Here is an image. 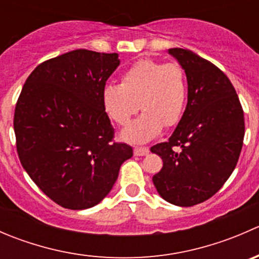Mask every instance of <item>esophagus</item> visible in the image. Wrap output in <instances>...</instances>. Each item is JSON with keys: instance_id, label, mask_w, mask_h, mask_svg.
I'll return each mask as SVG.
<instances>
[{"instance_id": "esophagus-1", "label": "esophagus", "mask_w": 259, "mask_h": 259, "mask_svg": "<svg viewBox=\"0 0 259 259\" xmlns=\"http://www.w3.org/2000/svg\"><path fill=\"white\" fill-rule=\"evenodd\" d=\"M134 154L137 156L148 155V154H149V149L148 148H144V146H137V148L134 149Z\"/></svg>"}]
</instances>
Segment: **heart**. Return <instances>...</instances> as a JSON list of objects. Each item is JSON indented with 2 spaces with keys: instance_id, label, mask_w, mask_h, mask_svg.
I'll use <instances>...</instances> for the list:
<instances>
[{
  "instance_id": "obj_1",
  "label": "heart",
  "mask_w": 259,
  "mask_h": 259,
  "mask_svg": "<svg viewBox=\"0 0 259 259\" xmlns=\"http://www.w3.org/2000/svg\"><path fill=\"white\" fill-rule=\"evenodd\" d=\"M188 85L183 67L177 62L140 59L124 71L121 83H110L103 90V104L109 116L119 125H126L144 110L122 133L133 143L154 139L163 126L179 122L187 103Z\"/></svg>"
}]
</instances>
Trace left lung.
I'll return each mask as SVG.
<instances>
[{
	"instance_id": "1",
	"label": "left lung",
	"mask_w": 259,
	"mask_h": 259,
	"mask_svg": "<svg viewBox=\"0 0 259 259\" xmlns=\"http://www.w3.org/2000/svg\"><path fill=\"white\" fill-rule=\"evenodd\" d=\"M169 52L187 74L188 104L168 142L150 148L163 159L153 183L166 202L192 207L213 197L233 173L244 139V114L219 67L190 50Z\"/></svg>"
}]
</instances>
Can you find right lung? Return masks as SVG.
<instances>
[{
	"mask_svg": "<svg viewBox=\"0 0 259 259\" xmlns=\"http://www.w3.org/2000/svg\"><path fill=\"white\" fill-rule=\"evenodd\" d=\"M117 54L79 49L41 62L15 108L16 149L23 169L51 200L72 210L100 203L133 148L114 140L103 90Z\"/></svg>",
	"mask_w": 259,
	"mask_h": 259,
	"instance_id": "right-lung-1",
	"label": "right lung"
}]
</instances>
